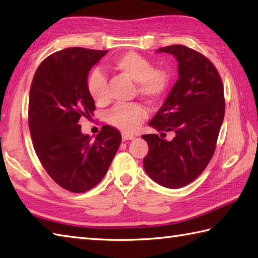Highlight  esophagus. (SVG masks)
<instances>
[{"instance_id": "obj_1", "label": "esophagus", "mask_w": 258, "mask_h": 258, "mask_svg": "<svg viewBox=\"0 0 258 258\" xmlns=\"http://www.w3.org/2000/svg\"><path fill=\"white\" fill-rule=\"evenodd\" d=\"M121 138H123V141H126V140H133L134 135L128 134V133H123V134H121Z\"/></svg>"}]
</instances>
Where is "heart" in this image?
Segmentation results:
<instances>
[{"label": "heart", "instance_id": "heart-1", "mask_svg": "<svg viewBox=\"0 0 258 258\" xmlns=\"http://www.w3.org/2000/svg\"><path fill=\"white\" fill-rule=\"evenodd\" d=\"M110 66L121 75L135 82L141 97L157 103L167 94L172 84V75L166 68L154 67L151 61L137 52L115 56ZM90 97L97 102L107 100V80L103 74L93 69L86 78ZM147 117V109L140 103L117 104L108 112V123L125 133H132Z\"/></svg>", "mask_w": 258, "mask_h": 258}]
</instances>
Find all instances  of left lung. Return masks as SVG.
Wrapping results in <instances>:
<instances>
[{
  "instance_id": "left-lung-1",
  "label": "left lung",
  "mask_w": 258,
  "mask_h": 258,
  "mask_svg": "<svg viewBox=\"0 0 258 258\" xmlns=\"http://www.w3.org/2000/svg\"><path fill=\"white\" fill-rule=\"evenodd\" d=\"M158 52L175 56L178 80L149 126L160 136L173 132L174 138L166 142L157 134L142 135L149 146L143 166L158 184L177 189L196 180L215 152L224 119V87L215 66L200 52L180 44Z\"/></svg>"
}]
</instances>
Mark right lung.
<instances>
[{
    "label": "right lung",
    "instance_id": "add662e5",
    "mask_svg": "<svg viewBox=\"0 0 258 258\" xmlns=\"http://www.w3.org/2000/svg\"><path fill=\"white\" fill-rule=\"evenodd\" d=\"M107 52L84 47L55 52L42 61L30 85L28 124L35 152L52 180L75 194L102 180L121 141L110 125L91 140L78 124L95 109L86 78Z\"/></svg>",
    "mask_w": 258,
    "mask_h": 258
}]
</instances>
